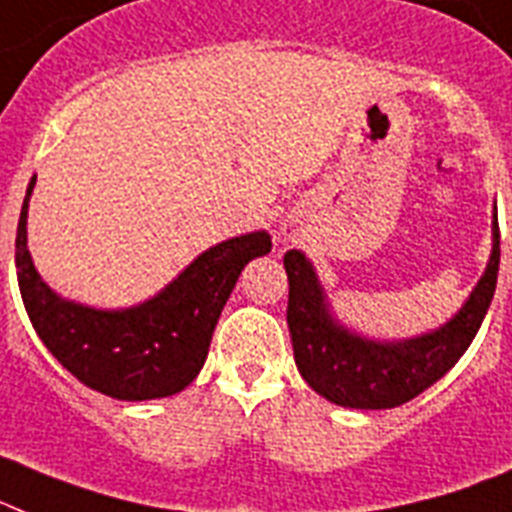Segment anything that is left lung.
<instances>
[{"instance_id":"8db88e82","label":"left lung","mask_w":512,"mask_h":512,"mask_svg":"<svg viewBox=\"0 0 512 512\" xmlns=\"http://www.w3.org/2000/svg\"><path fill=\"white\" fill-rule=\"evenodd\" d=\"M482 281L450 322L427 336L380 343L354 336L330 315L325 294L307 257L296 249L283 255L289 273V320L296 367L322 398L349 409H395L440 380L482 328L500 270V226Z\"/></svg>"}]
</instances>
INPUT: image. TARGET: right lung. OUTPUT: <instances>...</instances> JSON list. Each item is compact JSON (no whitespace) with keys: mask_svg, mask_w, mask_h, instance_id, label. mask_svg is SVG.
Masks as SVG:
<instances>
[{"mask_svg":"<svg viewBox=\"0 0 512 512\" xmlns=\"http://www.w3.org/2000/svg\"><path fill=\"white\" fill-rule=\"evenodd\" d=\"M30 179L17 221L15 265L38 338L77 380L119 401H150L184 390L203 369L221 309L249 260L268 255L265 231L210 247L182 276L140 307L122 312L64 302L33 268L25 236Z\"/></svg>","mask_w":512,"mask_h":512,"instance_id":"right-lung-1","label":"right lung"}]
</instances>
